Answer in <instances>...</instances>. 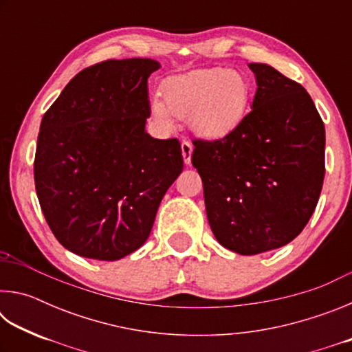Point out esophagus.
<instances>
[{
  "label": "esophagus",
  "mask_w": 352,
  "mask_h": 352,
  "mask_svg": "<svg viewBox=\"0 0 352 352\" xmlns=\"http://www.w3.org/2000/svg\"><path fill=\"white\" fill-rule=\"evenodd\" d=\"M182 153H183V162L186 164H190V155H192V144L189 141L182 142Z\"/></svg>",
  "instance_id": "esophagus-1"
}]
</instances>
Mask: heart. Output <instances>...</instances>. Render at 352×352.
I'll return each mask as SVG.
<instances>
[{
	"instance_id": "heart-1",
	"label": "heart",
	"mask_w": 352,
	"mask_h": 352,
	"mask_svg": "<svg viewBox=\"0 0 352 352\" xmlns=\"http://www.w3.org/2000/svg\"><path fill=\"white\" fill-rule=\"evenodd\" d=\"M162 98L152 100V115L164 127L174 126L175 116L188 119L190 130L201 138L223 140L242 126L252 85L236 69L201 68L166 79Z\"/></svg>"
}]
</instances>
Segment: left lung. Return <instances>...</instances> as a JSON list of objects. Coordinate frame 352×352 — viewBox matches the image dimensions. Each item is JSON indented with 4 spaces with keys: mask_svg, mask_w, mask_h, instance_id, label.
Instances as JSON below:
<instances>
[{
    "mask_svg": "<svg viewBox=\"0 0 352 352\" xmlns=\"http://www.w3.org/2000/svg\"><path fill=\"white\" fill-rule=\"evenodd\" d=\"M253 109L223 140H194L208 222L239 254L285 245L301 233L324 180V124L300 83L264 63Z\"/></svg>",
    "mask_w": 352,
    "mask_h": 352,
    "instance_id": "8db88e82",
    "label": "left lung"
}]
</instances>
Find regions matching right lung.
Segmentation results:
<instances>
[{"instance_id":"1","label":"right lung","mask_w":352,"mask_h":352,"mask_svg":"<svg viewBox=\"0 0 352 352\" xmlns=\"http://www.w3.org/2000/svg\"><path fill=\"white\" fill-rule=\"evenodd\" d=\"M152 58L104 60L68 82L41 119L35 190L47 225L82 258L116 261L147 241L183 170L177 138L146 133Z\"/></svg>"}]
</instances>
